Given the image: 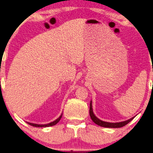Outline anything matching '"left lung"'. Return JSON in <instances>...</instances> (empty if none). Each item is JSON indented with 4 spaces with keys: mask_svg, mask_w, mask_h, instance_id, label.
<instances>
[{
    "mask_svg": "<svg viewBox=\"0 0 153 153\" xmlns=\"http://www.w3.org/2000/svg\"><path fill=\"white\" fill-rule=\"evenodd\" d=\"M90 116L92 119V120L93 121L95 124H97L99 126L103 127H108V128H119V127H122L123 126H125V125L128 124V123L130 122L131 120H133V118H131L129 120H125V121H123V122H118V123H108V122H106V121H103L102 120H100L97 118V116L94 114L93 113V104H92V100L91 101V103H90Z\"/></svg>",
    "mask_w": 153,
    "mask_h": 153,
    "instance_id": "obj_1",
    "label": "left lung"
}]
</instances>
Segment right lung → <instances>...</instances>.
<instances>
[{
  "instance_id": "right-lung-1",
  "label": "right lung",
  "mask_w": 153,
  "mask_h": 153,
  "mask_svg": "<svg viewBox=\"0 0 153 153\" xmlns=\"http://www.w3.org/2000/svg\"><path fill=\"white\" fill-rule=\"evenodd\" d=\"M62 113L61 114V115L58 117L57 119H56L55 120L53 121V122L51 123H47V124H44V125H39V124H35V123H29V122H26L28 124H29L31 126H33V127H51V126H53V125H55L56 124H57V123L59 122L60 119L62 118Z\"/></svg>"
}]
</instances>
